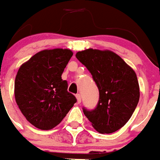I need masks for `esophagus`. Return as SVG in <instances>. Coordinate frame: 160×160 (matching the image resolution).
<instances>
[{"mask_svg": "<svg viewBox=\"0 0 160 160\" xmlns=\"http://www.w3.org/2000/svg\"><path fill=\"white\" fill-rule=\"evenodd\" d=\"M76 97H77V100H78V103H80V102H81V101H82L81 95H80V94H77V95H76Z\"/></svg>", "mask_w": 160, "mask_h": 160, "instance_id": "1", "label": "esophagus"}]
</instances>
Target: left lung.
Here are the masks:
<instances>
[{
	"label": "left lung",
	"instance_id": "1",
	"mask_svg": "<svg viewBox=\"0 0 160 160\" xmlns=\"http://www.w3.org/2000/svg\"><path fill=\"white\" fill-rule=\"evenodd\" d=\"M76 57L92 75L99 89V101L93 110L82 108L93 128L111 133L131 118L140 99L137 76L122 58L111 51L87 49Z\"/></svg>",
	"mask_w": 160,
	"mask_h": 160
}]
</instances>
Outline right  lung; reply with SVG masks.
<instances>
[{
    "label": "right lung",
    "instance_id": "1",
    "mask_svg": "<svg viewBox=\"0 0 160 160\" xmlns=\"http://www.w3.org/2000/svg\"><path fill=\"white\" fill-rule=\"evenodd\" d=\"M73 52L69 49L44 50L24 63L17 72L14 96L32 125L50 130L65 117L77 99L68 92L61 76Z\"/></svg>",
    "mask_w": 160,
    "mask_h": 160
}]
</instances>
